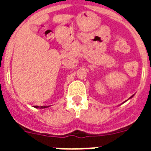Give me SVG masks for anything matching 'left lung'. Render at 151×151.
<instances>
[{
  "label": "left lung",
  "mask_w": 151,
  "mask_h": 151,
  "mask_svg": "<svg viewBox=\"0 0 151 151\" xmlns=\"http://www.w3.org/2000/svg\"><path fill=\"white\" fill-rule=\"evenodd\" d=\"M133 96H134V95H132V96L130 97V98H129V99H131V98H132V97H133Z\"/></svg>",
  "instance_id": "obj_1"
}]
</instances>
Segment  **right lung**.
Returning <instances> with one entry per match:
<instances>
[{
    "label": "right lung",
    "mask_w": 151,
    "mask_h": 151,
    "mask_svg": "<svg viewBox=\"0 0 151 151\" xmlns=\"http://www.w3.org/2000/svg\"><path fill=\"white\" fill-rule=\"evenodd\" d=\"M35 107H36V108H40V109H45V108L48 107V106H36Z\"/></svg>",
    "instance_id": "obj_1"
}]
</instances>
